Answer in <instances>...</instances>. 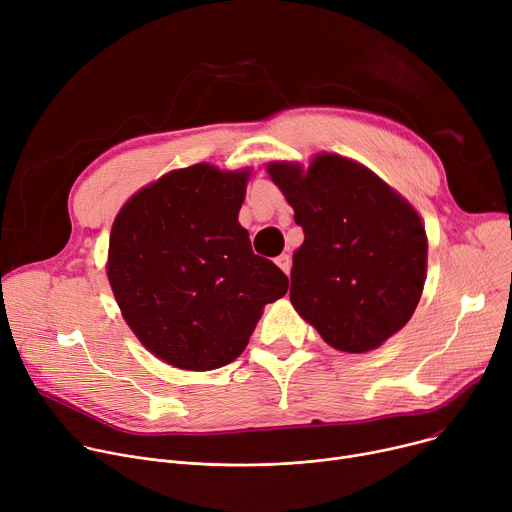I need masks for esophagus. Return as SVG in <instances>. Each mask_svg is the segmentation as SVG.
Instances as JSON below:
<instances>
[{
    "label": "esophagus",
    "mask_w": 512,
    "mask_h": 512,
    "mask_svg": "<svg viewBox=\"0 0 512 512\" xmlns=\"http://www.w3.org/2000/svg\"><path fill=\"white\" fill-rule=\"evenodd\" d=\"M277 264H279V268L283 270V273L289 275V270H291V256H289V254L277 256Z\"/></svg>",
    "instance_id": "34e87169"
}]
</instances>
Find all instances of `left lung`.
<instances>
[{
	"label": "left lung",
	"mask_w": 512,
	"mask_h": 512,
	"mask_svg": "<svg viewBox=\"0 0 512 512\" xmlns=\"http://www.w3.org/2000/svg\"><path fill=\"white\" fill-rule=\"evenodd\" d=\"M268 173L304 229L291 304L330 347L376 349L409 322L422 297V219L378 175L339 155H318L308 173L291 163L268 165Z\"/></svg>",
	"instance_id": "1"
}]
</instances>
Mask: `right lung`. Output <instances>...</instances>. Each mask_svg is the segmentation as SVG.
I'll use <instances>...</instances> for the list:
<instances>
[{
    "instance_id": "right-lung-1",
    "label": "right lung",
    "mask_w": 512,
    "mask_h": 512,
    "mask_svg": "<svg viewBox=\"0 0 512 512\" xmlns=\"http://www.w3.org/2000/svg\"><path fill=\"white\" fill-rule=\"evenodd\" d=\"M248 171L192 165L163 175L119 210L107 277L128 326L163 362L215 370L242 353L262 308L289 279L252 252L237 213Z\"/></svg>"
}]
</instances>
